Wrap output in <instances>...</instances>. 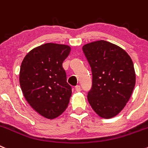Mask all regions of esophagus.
I'll return each mask as SVG.
<instances>
[{
    "label": "esophagus",
    "instance_id": "34e87169",
    "mask_svg": "<svg viewBox=\"0 0 148 148\" xmlns=\"http://www.w3.org/2000/svg\"><path fill=\"white\" fill-rule=\"evenodd\" d=\"M75 90L77 91V92H79V91L81 90L80 86H79V85H77V86L75 87Z\"/></svg>",
    "mask_w": 148,
    "mask_h": 148
}]
</instances>
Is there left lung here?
I'll list each match as a JSON object with an SVG mask.
<instances>
[{
	"instance_id": "obj_1",
	"label": "left lung",
	"mask_w": 148,
	"mask_h": 148,
	"mask_svg": "<svg viewBox=\"0 0 148 148\" xmlns=\"http://www.w3.org/2000/svg\"><path fill=\"white\" fill-rule=\"evenodd\" d=\"M82 50L93 74L88 102L101 118H113L125 107L134 88L133 61L123 49L103 40L86 44Z\"/></svg>"
}]
</instances>
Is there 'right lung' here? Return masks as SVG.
<instances>
[{"label":"right lung","mask_w":148,"mask_h":148,"mask_svg":"<svg viewBox=\"0 0 148 148\" xmlns=\"http://www.w3.org/2000/svg\"><path fill=\"white\" fill-rule=\"evenodd\" d=\"M70 51L69 45L47 43L30 50L20 66V84L26 101L47 119L58 118L69 103L72 91L62 63Z\"/></svg>","instance_id":"1"}]
</instances>
